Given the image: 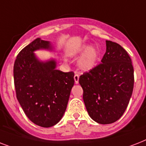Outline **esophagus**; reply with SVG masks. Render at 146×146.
<instances>
[{
  "label": "esophagus",
  "mask_w": 146,
  "mask_h": 146,
  "mask_svg": "<svg viewBox=\"0 0 146 146\" xmlns=\"http://www.w3.org/2000/svg\"><path fill=\"white\" fill-rule=\"evenodd\" d=\"M79 78H80V76L77 73H76L75 75H74V81H75L76 84H77L78 82H79Z\"/></svg>",
  "instance_id": "1"
}]
</instances>
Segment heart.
Wrapping results in <instances>:
<instances>
[{"label": "heart", "instance_id": "heart-1", "mask_svg": "<svg viewBox=\"0 0 146 146\" xmlns=\"http://www.w3.org/2000/svg\"><path fill=\"white\" fill-rule=\"evenodd\" d=\"M85 53L79 62V66L83 70H89L96 66L98 59V53L95 48H88L87 47L82 48L80 53Z\"/></svg>", "mask_w": 146, "mask_h": 146}]
</instances>
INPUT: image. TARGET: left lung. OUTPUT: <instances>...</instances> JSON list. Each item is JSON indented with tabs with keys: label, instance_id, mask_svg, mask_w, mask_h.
<instances>
[{
	"label": "left lung",
	"instance_id": "left-lung-1",
	"mask_svg": "<svg viewBox=\"0 0 146 146\" xmlns=\"http://www.w3.org/2000/svg\"><path fill=\"white\" fill-rule=\"evenodd\" d=\"M106 47L102 63L79 79L87 111L101 124L112 123L121 117L134 86L133 66L127 50L111 41H106Z\"/></svg>",
	"mask_w": 146,
	"mask_h": 146
}]
</instances>
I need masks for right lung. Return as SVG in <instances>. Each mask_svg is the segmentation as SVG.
<instances>
[{
	"mask_svg": "<svg viewBox=\"0 0 146 146\" xmlns=\"http://www.w3.org/2000/svg\"><path fill=\"white\" fill-rule=\"evenodd\" d=\"M50 49L49 42L36 38L17 56L13 79L17 98L24 113L35 124L50 127L57 124L66 111L72 87L73 71L56 70V62L38 61L33 51Z\"/></svg>",
	"mask_w": 146,
	"mask_h": 146,
	"instance_id": "right-lung-1",
	"label": "right lung"
}]
</instances>
